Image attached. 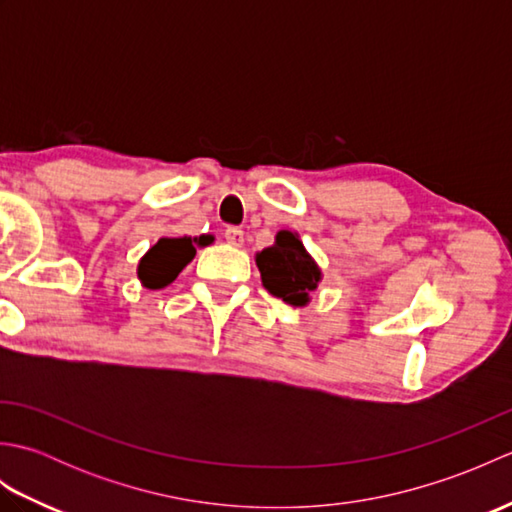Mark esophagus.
I'll use <instances>...</instances> for the list:
<instances>
[{"instance_id": "obj_1", "label": "esophagus", "mask_w": 512, "mask_h": 512, "mask_svg": "<svg viewBox=\"0 0 512 512\" xmlns=\"http://www.w3.org/2000/svg\"><path fill=\"white\" fill-rule=\"evenodd\" d=\"M224 237L231 246H242L244 244V231H242V228H237V226H228L224 231Z\"/></svg>"}]
</instances>
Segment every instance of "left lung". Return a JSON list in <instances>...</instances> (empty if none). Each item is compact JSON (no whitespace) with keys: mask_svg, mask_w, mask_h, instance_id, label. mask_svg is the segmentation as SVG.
Here are the masks:
<instances>
[{"mask_svg":"<svg viewBox=\"0 0 512 512\" xmlns=\"http://www.w3.org/2000/svg\"><path fill=\"white\" fill-rule=\"evenodd\" d=\"M264 288L290 306H306L310 290L317 288L321 270L306 253L297 233L279 231L275 244L255 257Z\"/></svg>","mask_w":512,"mask_h":512,"instance_id":"obj_1","label":"left lung"}]
</instances>
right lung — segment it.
I'll return each instance as SVG.
<instances>
[{"instance_id": "right-lung-1", "label": "right lung", "mask_w": 512, "mask_h": 512, "mask_svg": "<svg viewBox=\"0 0 512 512\" xmlns=\"http://www.w3.org/2000/svg\"><path fill=\"white\" fill-rule=\"evenodd\" d=\"M198 237H162L158 244L149 248V253L140 259L138 279L149 290H158L169 286L180 275V270L187 266L193 255ZM209 242V237H200V244Z\"/></svg>"}]
</instances>
